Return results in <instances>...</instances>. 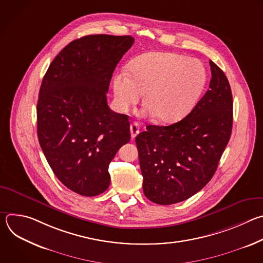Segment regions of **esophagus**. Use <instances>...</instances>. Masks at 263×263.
Returning a JSON list of instances; mask_svg holds the SVG:
<instances>
[{
  "label": "esophagus",
  "mask_w": 263,
  "mask_h": 263,
  "mask_svg": "<svg viewBox=\"0 0 263 263\" xmlns=\"http://www.w3.org/2000/svg\"><path fill=\"white\" fill-rule=\"evenodd\" d=\"M130 131H131V137L135 138L136 135L139 133V126L136 122H134L130 125Z\"/></svg>",
  "instance_id": "obj_1"
}]
</instances>
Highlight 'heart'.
Masks as SVG:
<instances>
[{
	"label": "heart",
	"mask_w": 263,
	"mask_h": 263,
	"mask_svg": "<svg viewBox=\"0 0 263 263\" xmlns=\"http://www.w3.org/2000/svg\"><path fill=\"white\" fill-rule=\"evenodd\" d=\"M130 72L123 69L114 79L117 109L127 112L143 93L141 116L154 115L164 123L183 119L196 105L206 83V70L197 59L167 52H151L135 58Z\"/></svg>",
	"instance_id": "b5f03b06"
}]
</instances>
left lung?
Wrapping results in <instances>:
<instances>
[{
  "label": "left lung",
  "mask_w": 263,
  "mask_h": 263,
  "mask_svg": "<svg viewBox=\"0 0 263 263\" xmlns=\"http://www.w3.org/2000/svg\"><path fill=\"white\" fill-rule=\"evenodd\" d=\"M209 89L191 114L171 126H146L135 142L144 196L171 205L200 192L213 177L233 124V99L224 72L209 61Z\"/></svg>",
  "instance_id": "1"
}]
</instances>
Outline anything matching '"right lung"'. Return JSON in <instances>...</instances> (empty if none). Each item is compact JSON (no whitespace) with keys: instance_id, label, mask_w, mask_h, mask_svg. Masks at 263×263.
Returning a JSON list of instances; mask_svg holds the SVG:
<instances>
[{"instance_id":"add662e5","label":"right lung","mask_w":263,"mask_h":263,"mask_svg":"<svg viewBox=\"0 0 263 263\" xmlns=\"http://www.w3.org/2000/svg\"><path fill=\"white\" fill-rule=\"evenodd\" d=\"M132 36L87 35L52 61L37 101V135L52 171L68 190L85 197L104 193L109 163L129 142V118L112 111L106 93Z\"/></svg>"}]
</instances>
